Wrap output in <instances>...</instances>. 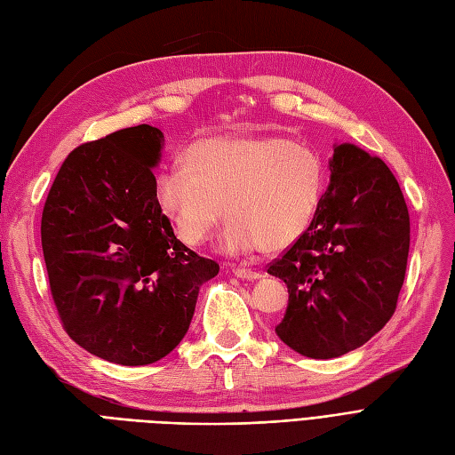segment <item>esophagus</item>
<instances>
[{
    "mask_svg": "<svg viewBox=\"0 0 455 455\" xmlns=\"http://www.w3.org/2000/svg\"><path fill=\"white\" fill-rule=\"evenodd\" d=\"M233 274H235L239 279H247V281H256L262 277L260 272H254V269H249V267H233Z\"/></svg>",
    "mask_w": 455,
    "mask_h": 455,
    "instance_id": "obj_1",
    "label": "esophagus"
}]
</instances>
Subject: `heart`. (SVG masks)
Here are the masks:
<instances>
[{
    "instance_id": "heart-1",
    "label": "heart",
    "mask_w": 455,
    "mask_h": 455,
    "mask_svg": "<svg viewBox=\"0 0 455 455\" xmlns=\"http://www.w3.org/2000/svg\"><path fill=\"white\" fill-rule=\"evenodd\" d=\"M325 186L323 158L308 145L272 136L206 138L189 145L186 164L158 172L153 195L188 247L203 244L226 214L220 249L239 256L297 243Z\"/></svg>"
}]
</instances>
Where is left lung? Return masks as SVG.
I'll list each match as a JSON object with an SVG mask.
<instances>
[{
	"label": "left lung",
	"instance_id": "1",
	"mask_svg": "<svg viewBox=\"0 0 455 455\" xmlns=\"http://www.w3.org/2000/svg\"><path fill=\"white\" fill-rule=\"evenodd\" d=\"M312 226L267 274L285 281L277 337L306 358L365 345L396 310L410 252V214L390 168L352 143L335 145Z\"/></svg>",
	"mask_w": 455,
	"mask_h": 455
}]
</instances>
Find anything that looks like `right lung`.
Segmentation results:
<instances>
[{"label": "right lung", "instance_id": "1", "mask_svg": "<svg viewBox=\"0 0 455 455\" xmlns=\"http://www.w3.org/2000/svg\"><path fill=\"white\" fill-rule=\"evenodd\" d=\"M163 132L118 130L76 147L42 214L49 287L63 329L120 365L164 358L186 337L199 289L220 266L176 239L156 206Z\"/></svg>", "mask_w": 455, "mask_h": 455}]
</instances>
